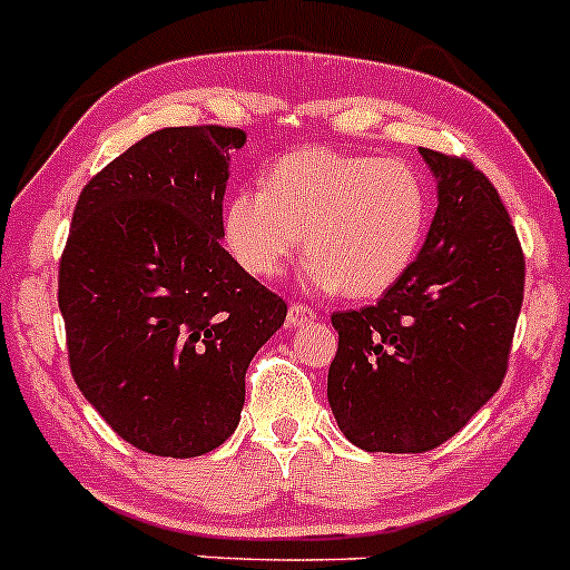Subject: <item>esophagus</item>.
Listing matches in <instances>:
<instances>
[{
  "instance_id": "obj_1",
  "label": "esophagus",
  "mask_w": 570,
  "mask_h": 570,
  "mask_svg": "<svg viewBox=\"0 0 570 570\" xmlns=\"http://www.w3.org/2000/svg\"><path fill=\"white\" fill-rule=\"evenodd\" d=\"M313 321H315V309L304 307V304L293 302L291 309H287V326H291V328H298V326H304V324H313Z\"/></svg>"
}]
</instances>
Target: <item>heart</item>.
Returning a JSON list of instances; mask_svg holds the SVG:
<instances>
[{
    "label": "heart",
    "instance_id": "b5f03b06",
    "mask_svg": "<svg viewBox=\"0 0 570 570\" xmlns=\"http://www.w3.org/2000/svg\"><path fill=\"white\" fill-rule=\"evenodd\" d=\"M428 219V186L406 161L307 148L227 199L225 242L238 266L268 279L285 272L304 233L313 291L373 298L406 277Z\"/></svg>",
    "mask_w": 570,
    "mask_h": 570
}]
</instances>
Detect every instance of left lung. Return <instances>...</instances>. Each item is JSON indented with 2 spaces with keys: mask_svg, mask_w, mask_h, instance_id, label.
Returning a JSON list of instances; mask_svg holds the SVG:
<instances>
[{
  "mask_svg": "<svg viewBox=\"0 0 570 570\" xmlns=\"http://www.w3.org/2000/svg\"><path fill=\"white\" fill-rule=\"evenodd\" d=\"M439 208L401 283L332 315L328 406L367 453H428L500 390L524 302V252L494 184L469 158L420 148Z\"/></svg>",
  "mask_w": 570,
  "mask_h": 570,
  "instance_id": "obj_1",
  "label": "left lung"
}]
</instances>
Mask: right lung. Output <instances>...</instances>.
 Wrapping results in <instances>:
<instances>
[{
  "instance_id": "add662e5",
  "label": "right lung",
  "mask_w": 570,
  "mask_h": 570,
  "mask_svg": "<svg viewBox=\"0 0 570 570\" xmlns=\"http://www.w3.org/2000/svg\"><path fill=\"white\" fill-rule=\"evenodd\" d=\"M242 128L148 134L81 189L60 261L68 362L117 436L195 459L236 431L252 356L287 304L222 246Z\"/></svg>"
}]
</instances>
